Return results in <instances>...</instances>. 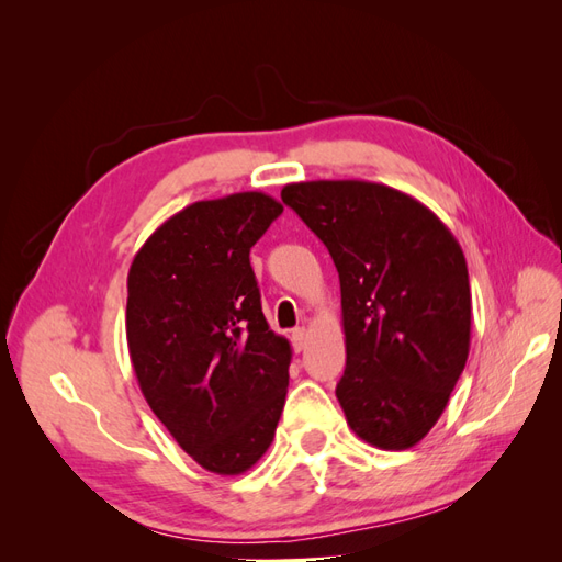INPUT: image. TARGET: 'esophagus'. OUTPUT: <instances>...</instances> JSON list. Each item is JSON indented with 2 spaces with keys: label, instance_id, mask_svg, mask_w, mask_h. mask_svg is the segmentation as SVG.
<instances>
[{
  "label": "esophagus",
  "instance_id": "34e87169",
  "mask_svg": "<svg viewBox=\"0 0 562 562\" xmlns=\"http://www.w3.org/2000/svg\"><path fill=\"white\" fill-rule=\"evenodd\" d=\"M291 339H293V349L302 351L304 347H307V328H295Z\"/></svg>",
  "mask_w": 562,
  "mask_h": 562
}]
</instances>
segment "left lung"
I'll list each match as a JSON object with an SVG mask.
<instances>
[{
  "label": "left lung",
  "mask_w": 562,
  "mask_h": 562,
  "mask_svg": "<svg viewBox=\"0 0 562 562\" xmlns=\"http://www.w3.org/2000/svg\"><path fill=\"white\" fill-rule=\"evenodd\" d=\"M339 274L347 368L337 401L366 443L407 450L431 431L471 345V288L452 232L394 187L363 180L281 190Z\"/></svg>",
  "instance_id": "8db88e82"
}]
</instances>
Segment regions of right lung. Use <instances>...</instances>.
<instances>
[{
    "label": "right lung",
    "mask_w": 562,
    "mask_h": 562,
    "mask_svg": "<svg viewBox=\"0 0 562 562\" xmlns=\"http://www.w3.org/2000/svg\"><path fill=\"white\" fill-rule=\"evenodd\" d=\"M283 206L239 192L182 209L128 269L126 339L151 413L196 464L239 475L267 452L291 345L269 330L250 248Z\"/></svg>",
    "instance_id": "1"
}]
</instances>
